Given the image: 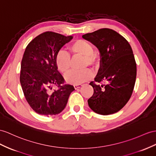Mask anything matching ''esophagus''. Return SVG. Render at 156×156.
Here are the masks:
<instances>
[{
  "mask_svg": "<svg viewBox=\"0 0 156 156\" xmlns=\"http://www.w3.org/2000/svg\"><path fill=\"white\" fill-rule=\"evenodd\" d=\"M82 86V84H78V85H74V88L76 89V90H77V89H78V88H80V87H81Z\"/></svg>",
  "mask_w": 156,
  "mask_h": 156,
  "instance_id": "1",
  "label": "esophagus"
}]
</instances>
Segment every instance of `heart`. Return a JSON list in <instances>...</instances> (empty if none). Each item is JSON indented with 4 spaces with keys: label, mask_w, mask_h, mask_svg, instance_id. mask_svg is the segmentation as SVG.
Wrapping results in <instances>:
<instances>
[{
    "label": "heart",
    "mask_w": 156,
    "mask_h": 156,
    "mask_svg": "<svg viewBox=\"0 0 156 156\" xmlns=\"http://www.w3.org/2000/svg\"><path fill=\"white\" fill-rule=\"evenodd\" d=\"M70 51L74 55L83 57L84 66L97 67L99 64V56L97 52L94 51V47L84 39H78L72 43L69 47ZM55 62L58 69L63 73L69 71L70 65V55L66 52L60 51L56 55ZM92 72L90 69L82 70H72L65 75L66 81L71 84L78 85L90 80L92 77Z\"/></svg>",
    "instance_id": "obj_1"
}]
</instances>
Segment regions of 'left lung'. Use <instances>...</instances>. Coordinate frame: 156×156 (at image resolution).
<instances>
[{"label":"left lung","mask_w":156,"mask_h":156,"mask_svg":"<svg viewBox=\"0 0 156 156\" xmlns=\"http://www.w3.org/2000/svg\"><path fill=\"white\" fill-rule=\"evenodd\" d=\"M82 37L96 47L100 66L94 82V94L88 105L95 113L108 115L118 112L130 99L136 78V64L126 39L117 31L103 28ZM105 82V85H100Z\"/></svg>","instance_id":"left-lung-1"}]
</instances>
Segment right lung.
Here are the masks:
<instances>
[{"instance_id":"add662e5","label":"right lung","mask_w":156,"mask_h":156,"mask_svg":"<svg viewBox=\"0 0 156 156\" xmlns=\"http://www.w3.org/2000/svg\"><path fill=\"white\" fill-rule=\"evenodd\" d=\"M73 37L47 31L35 37L26 48L20 80L27 103L35 112L55 115L65 108L73 86L63 84L64 78L55 62L60 49ZM59 87L51 92V86Z\"/></svg>"}]
</instances>
